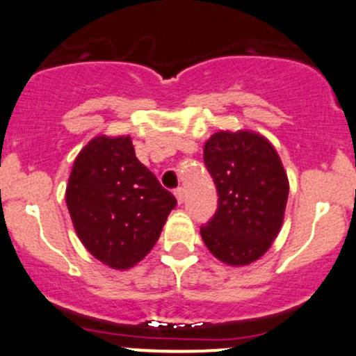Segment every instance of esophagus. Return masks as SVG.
Returning a JSON list of instances; mask_svg holds the SVG:
<instances>
[{"label": "esophagus", "mask_w": 356, "mask_h": 356, "mask_svg": "<svg viewBox=\"0 0 356 356\" xmlns=\"http://www.w3.org/2000/svg\"><path fill=\"white\" fill-rule=\"evenodd\" d=\"M175 197H177V202L182 204L184 199H186V191H184V187H177V189L174 191Z\"/></svg>", "instance_id": "esophagus-1"}]
</instances>
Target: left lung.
I'll return each instance as SVG.
<instances>
[{
  "mask_svg": "<svg viewBox=\"0 0 356 356\" xmlns=\"http://www.w3.org/2000/svg\"><path fill=\"white\" fill-rule=\"evenodd\" d=\"M204 164L218 189V209L201 236L222 263L244 266L276 239L289 182L268 138L249 130L218 132L204 145Z\"/></svg>",
  "mask_w": 356,
  "mask_h": 356,
  "instance_id": "left-lung-1",
  "label": "left lung"
}]
</instances>
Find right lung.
Here are the masks:
<instances>
[{"instance_id": "add662e5", "label": "right lung", "mask_w": 356, "mask_h": 356, "mask_svg": "<svg viewBox=\"0 0 356 356\" xmlns=\"http://www.w3.org/2000/svg\"><path fill=\"white\" fill-rule=\"evenodd\" d=\"M175 197L138 162L129 136H99L73 162L67 207L92 256L113 269L136 266L157 243Z\"/></svg>"}]
</instances>
